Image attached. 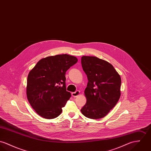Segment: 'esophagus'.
Segmentation results:
<instances>
[{"instance_id": "obj_1", "label": "esophagus", "mask_w": 151, "mask_h": 151, "mask_svg": "<svg viewBox=\"0 0 151 151\" xmlns=\"http://www.w3.org/2000/svg\"><path fill=\"white\" fill-rule=\"evenodd\" d=\"M80 94H81V93H80V91H79V90H77L76 91L73 92V93H72V97H77L79 96Z\"/></svg>"}]
</instances>
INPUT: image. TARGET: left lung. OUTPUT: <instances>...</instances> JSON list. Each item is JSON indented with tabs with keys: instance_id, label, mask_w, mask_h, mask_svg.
<instances>
[{
	"instance_id": "8db88e82",
	"label": "left lung",
	"mask_w": 151,
	"mask_h": 151,
	"mask_svg": "<svg viewBox=\"0 0 151 151\" xmlns=\"http://www.w3.org/2000/svg\"><path fill=\"white\" fill-rule=\"evenodd\" d=\"M88 83L84 90L86 103L81 109L86 117H105L116 105L120 97L121 78L109 63L93 56L81 58Z\"/></svg>"
}]
</instances>
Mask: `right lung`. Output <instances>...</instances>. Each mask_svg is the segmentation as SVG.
Returning a JSON list of instances; mask_svg holds the SVG:
<instances>
[{
    "label": "right lung",
    "instance_id": "obj_1",
    "mask_svg": "<svg viewBox=\"0 0 151 151\" xmlns=\"http://www.w3.org/2000/svg\"><path fill=\"white\" fill-rule=\"evenodd\" d=\"M78 62L76 57L60 54L39 60L29 72L27 97L35 111L41 117L51 119L62 112L71 97L66 90L65 73Z\"/></svg>",
    "mask_w": 151,
    "mask_h": 151
}]
</instances>
